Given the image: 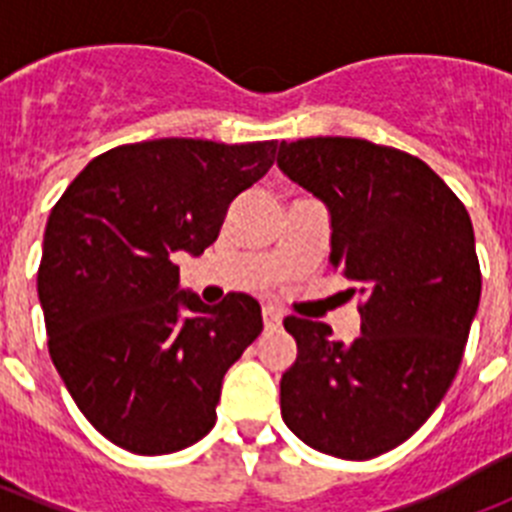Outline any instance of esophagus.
<instances>
[{"mask_svg": "<svg viewBox=\"0 0 512 512\" xmlns=\"http://www.w3.org/2000/svg\"><path fill=\"white\" fill-rule=\"evenodd\" d=\"M261 312H264L266 328H279V325H282V312H279L274 305H264V310Z\"/></svg>", "mask_w": 512, "mask_h": 512, "instance_id": "34e87169", "label": "esophagus"}]
</instances>
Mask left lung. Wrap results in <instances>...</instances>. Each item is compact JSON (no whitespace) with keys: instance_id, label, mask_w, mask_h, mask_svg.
<instances>
[{"instance_id":"1","label":"left lung","mask_w":512,"mask_h":512,"mask_svg":"<svg viewBox=\"0 0 512 512\" xmlns=\"http://www.w3.org/2000/svg\"><path fill=\"white\" fill-rule=\"evenodd\" d=\"M277 164L330 210V264L359 295L361 336L289 315L297 361L282 418L297 438L364 461L408 441L459 372L482 295L467 207L418 156L364 138L282 140Z\"/></svg>"}]
</instances>
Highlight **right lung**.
Returning a JSON list of instances; mask_svg holds the SVG:
<instances>
[{"mask_svg": "<svg viewBox=\"0 0 512 512\" xmlns=\"http://www.w3.org/2000/svg\"><path fill=\"white\" fill-rule=\"evenodd\" d=\"M277 140L158 138L92 158L53 205L38 297L48 351L84 418L140 456L215 425L223 377L264 330L251 295L202 305L176 253L217 241L230 202L274 164Z\"/></svg>", "mask_w": 512, "mask_h": 512, "instance_id": "1", "label": "right lung"}]
</instances>
